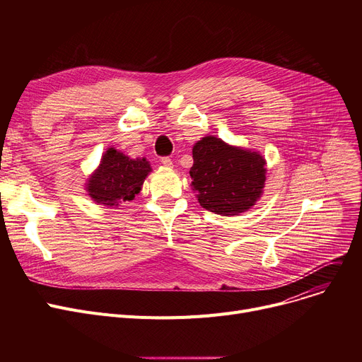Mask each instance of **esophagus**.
Returning a JSON list of instances; mask_svg holds the SVG:
<instances>
[{"instance_id": "esophagus-1", "label": "esophagus", "mask_w": 362, "mask_h": 362, "mask_svg": "<svg viewBox=\"0 0 362 362\" xmlns=\"http://www.w3.org/2000/svg\"><path fill=\"white\" fill-rule=\"evenodd\" d=\"M161 164H163L164 167H168V168L173 167V161H171L168 157H164V158H161Z\"/></svg>"}]
</instances>
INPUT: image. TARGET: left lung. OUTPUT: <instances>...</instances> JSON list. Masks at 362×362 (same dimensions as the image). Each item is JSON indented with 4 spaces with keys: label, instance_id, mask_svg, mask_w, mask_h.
<instances>
[{
    "label": "left lung",
    "instance_id": "obj_1",
    "mask_svg": "<svg viewBox=\"0 0 362 362\" xmlns=\"http://www.w3.org/2000/svg\"><path fill=\"white\" fill-rule=\"evenodd\" d=\"M192 191L205 210L239 216L261 198L265 186V158L258 151L204 136L192 148Z\"/></svg>",
    "mask_w": 362,
    "mask_h": 362
}]
</instances>
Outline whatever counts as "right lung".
Here are the masks:
<instances>
[{"mask_svg": "<svg viewBox=\"0 0 362 362\" xmlns=\"http://www.w3.org/2000/svg\"><path fill=\"white\" fill-rule=\"evenodd\" d=\"M152 168L146 158H130L116 148H108L86 179L85 189L95 204L119 206L135 199Z\"/></svg>", "mask_w": 362, "mask_h": 362, "instance_id": "right-lung-1", "label": "right lung"}]
</instances>
